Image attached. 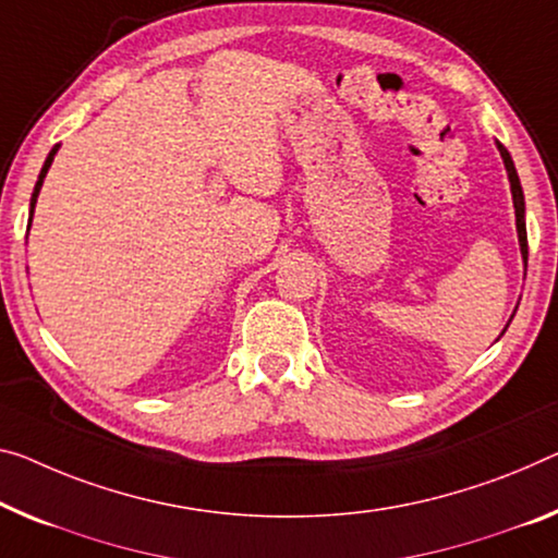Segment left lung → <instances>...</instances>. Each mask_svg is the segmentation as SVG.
<instances>
[{
	"instance_id": "obj_1",
	"label": "left lung",
	"mask_w": 558,
	"mask_h": 558,
	"mask_svg": "<svg viewBox=\"0 0 558 558\" xmlns=\"http://www.w3.org/2000/svg\"><path fill=\"white\" fill-rule=\"evenodd\" d=\"M496 147H499L501 159H504V167H507V171H509L513 209H517V231H519L521 256H524V264H526V259H529V244H526V221H524V192H521V182H519L517 167H513V161H511V154L504 149V144H499V142H496ZM513 314H517V312H513ZM504 331H507V329H504Z\"/></svg>"
}]
</instances>
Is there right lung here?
<instances>
[{"label":"right lung","mask_w":558,"mask_h":558,"mask_svg":"<svg viewBox=\"0 0 558 558\" xmlns=\"http://www.w3.org/2000/svg\"><path fill=\"white\" fill-rule=\"evenodd\" d=\"M57 149H59V144H57L54 149L49 151V157H47V161H45V167H41V171H39V179H37V184H34V194H32L29 214H34V204H37V196H39V190H41V182H45V177H47V171H49V167H51V161H54V154H57ZM29 225H32V217H29Z\"/></svg>","instance_id":"add662e5"}]
</instances>
